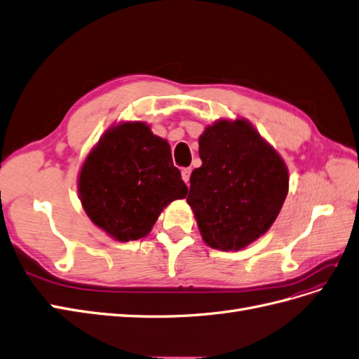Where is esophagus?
<instances>
[{
    "mask_svg": "<svg viewBox=\"0 0 359 359\" xmlns=\"http://www.w3.org/2000/svg\"><path fill=\"white\" fill-rule=\"evenodd\" d=\"M190 173H191V169L190 168H184L182 170H181V175H182V180L186 181L187 184H189V181H190Z\"/></svg>",
    "mask_w": 359,
    "mask_h": 359,
    "instance_id": "1",
    "label": "esophagus"
}]
</instances>
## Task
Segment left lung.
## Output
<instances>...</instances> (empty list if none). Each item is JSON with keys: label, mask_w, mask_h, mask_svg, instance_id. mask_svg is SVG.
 Returning <instances> with one entry per match:
<instances>
[{"label": "left lung", "mask_w": 359, "mask_h": 359, "mask_svg": "<svg viewBox=\"0 0 359 359\" xmlns=\"http://www.w3.org/2000/svg\"><path fill=\"white\" fill-rule=\"evenodd\" d=\"M199 156L187 203L206 245L236 252L276 222L289 191L287 166L245 118L206 127Z\"/></svg>", "instance_id": "left-lung-1"}]
</instances>
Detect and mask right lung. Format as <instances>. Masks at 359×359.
I'll list each match as a JSON object with an SVG mask.
<instances>
[{"instance_id":"add662e5","label":"right lung","mask_w":359,"mask_h":359,"mask_svg":"<svg viewBox=\"0 0 359 359\" xmlns=\"http://www.w3.org/2000/svg\"><path fill=\"white\" fill-rule=\"evenodd\" d=\"M187 191L168 140L140 121L107 128L86 156L78 178L86 215L121 243L147 236L163 208L186 198Z\"/></svg>"}]
</instances>
